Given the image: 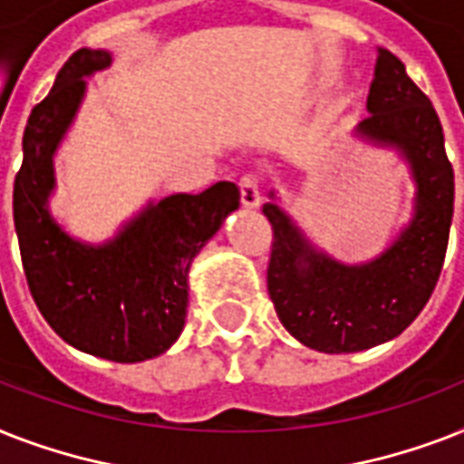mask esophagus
Returning <instances> with one entry per match:
<instances>
[{"mask_svg":"<svg viewBox=\"0 0 464 464\" xmlns=\"http://www.w3.org/2000/svg\"><path fill=\"white\" fill-rule=\"evenodd\" d=\"M240 202L246 209H257L262 204V192H260V182L253 175H246L240 178Z\"/></svg>","mask_w":464,"mask_h":464,"instance_id":"34e87169","label":"esophagus"}]
</instances>
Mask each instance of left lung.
I'll return each instance as SVG.
<instances>
[{"mask_svg":"<svg viewBox=\"0 0 464 464\" xmlns=\"http://www.w3.org/2000/svg\"><path fill=\"white\" fill-rule=\"evenodd\" d=\"M366 111L353 134L395 149L410 166L414 207L410 224L373 260L346 265L315 247L282 209L275 192L262 211L275 243L267 267L269 298L301 344L324 353H353L402 334L439 282L453 221V166L431 101L395 54L378 47Z\"/></svg>","mask_w":464,"mask_h":464,"instance_id":"left-lung-1","label":"left lung"}]
</instances>
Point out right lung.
Returning <instances> with one entry per match:
<instances>
[{
	"mask_svg": "<svg viewBox=\"0 0 464 464\" xmlns=\"http://www.w3.org/2000/svg\"><path fill=\"white\" fill-rule=\"evenodd\" d=\"M112 64L108 50H76L24 132V163L14 180V226L33 301L67 344L98 359H156L180 337L192 260L240 189L217 182L199 195L149 202L105 243L69 236L50 211L57 188L54 154L86 96V76Z\"/></svg>",
	"mask_w": 464,
	"mask_h": 464,
	"instance_id": "1",
	"label": "right lung"
}]
</instances>
